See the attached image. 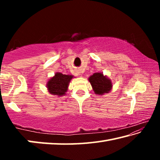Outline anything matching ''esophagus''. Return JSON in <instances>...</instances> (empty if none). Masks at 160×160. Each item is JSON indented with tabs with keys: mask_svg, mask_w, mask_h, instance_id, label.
Returning a JSON list of instances; mask_svg holds the SVG:
<instances>
[{
	"mask_svg": "<svg viewBox=\"0 0 160 160\" xmlns=\"http://www.w3.org/2000/svg\"><path fill=\"white\" fill-rule=\"evenodd\" d=\"M79 75H80V74H79Z\"/></svg>",
	"mask_w": 160,
	"mask_h": 160,
	"instance_id": "1",
	"label": "esophagus"
}]
</instances>
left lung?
I'll return each mask as SVG.
<instances>
[{
  "mask_svg": "<svg viewBox=\"0 0 160 160\" xmlns=\"http://www.w3.org/2000/svg\"><path fill=\"white\" fill-rule=\"evenodd\" d=\"M94 93L98 95H104L112 90L113 83L107 75L102 72H95L88 78Z\"/></svg>",
  "mask_w": 160,
  "mask_h": 160,
  "instance_id": "1",
  "label": "left lung"
}]
</instances>
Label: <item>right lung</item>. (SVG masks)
<instances>
[{
    "mask_svg": "<svg viewBox=\"0 0 160 160\" xmlns=\"http://www.w3.org/2000/svg\"><path fill=\"white\" fill-rule=\"evenodd\" d=\"M73 78V75H64L57 72L48 79L46 87L51 94L60 97L66 94L70 80Z\"/></svg>",
    "mask_w": 160,
    "mask_h": 160,
    "instance_id": "add662e5",
    "label": "right lung"
}]
</instances>
